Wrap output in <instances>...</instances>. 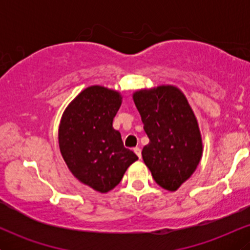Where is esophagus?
<instances>
[{
    "label": "esophagus",
    "mask_w": 250,
    "mask_h": 250,
    "mask_svg": "<svg viewBox=\"0 0 250 250\" xmlns=\"http://www.w3.org/2000/svg\"><path fill=\"white\" fill-rule=\"evenodd\" d=\"M134 153L137 155V156H139V159H141V148H139V147H136V148H134Z\"/></svg>",
    "instance_id": "1"
}]
</instances>
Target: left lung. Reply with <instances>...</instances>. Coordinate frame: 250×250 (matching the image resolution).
I'll list each match as a JSON object with an SVG mask.
<instances>
[{"label":"left lung","instance_id":"obj_1","mask_svg":"<svg viewBox=\"0 0 250 250\" xmlns=\"http://www.w3.org/2000/svg\"><path fill=\"white\" fill-rule=\"evenodd\" d=\"M133 100L149 143L142 149L155 182L175 191L196 170L203 153L199 122L179 88L162 84L139 89Z\"/></svg>","mask_w":250,"mask_h":250}]
</instances>
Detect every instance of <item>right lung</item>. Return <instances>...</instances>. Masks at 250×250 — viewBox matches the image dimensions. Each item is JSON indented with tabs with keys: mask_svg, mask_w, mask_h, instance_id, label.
Returning a JSON list of instances; mask_svg holds the SVG:
<instances>
[{
	"mask_svg": "<svg viewBox=\"0 0 250 250\" xmlns=\"http://www.w3.org/2000/svg\"><path fill=\"white\" fill-rule=\"evenodd\" d=\"M121 103L117 90L90 85L68 104L60 121L59 146L65 165L80 182L99 193L115 188L139 160L113 128Z\"/></svg>",
	"mask_w": 250,
	"mask_h": 250,
	"instance_id": "obj_1",
	"label": "right lung"
}]
</instances>
